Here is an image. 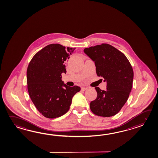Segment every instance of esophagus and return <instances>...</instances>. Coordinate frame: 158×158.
<instances>
[{
  "mask_svg": "<svg viewBox=\"0 0 158 158\" xmlns=\"http://www.w3.org/2000/svg\"><path fill=\"white\" fill-rule=\"evenodd\" d=\"M86 89H87V88L82 87L81 88V90L82 91H85Z\"/></svg>",
  "mask_w": 158,
  "mask_h": 158,
  "instance_id": "esophagus-1",
  "label": "esophagus"
}]
</instances>
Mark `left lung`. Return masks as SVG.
<instances>
[{
    "label": "left lung",
    "instance_id": "left-lung-1",
    "mask_svg": "<svg viewBox=\"0 0 158 158\" xmlns=\"http://www.w3.org/2000/svg\"><path fill=\"white\" fill-rule=\"evenodd\" d=\"M84 52L95 62L98 76L106 81V90L95 87L98 96L90 102V109L97 116H114L130 95L133 81L132 66L123 53L108 44L85 48Z\"/></svg>",
    "mask_w": 158,
    "mask_h": 158
}]
</instances>
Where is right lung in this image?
Instances as JSON below:
<instances>
[{"label": "right lung", "mask_w": 158, "mask_h": 158, "mask_svg": "<svg viewBox=\"0 0 158 158\" xmlns=\"http://www.w3.org/2000/svg\"><path fill=\"white\" fill-rule=\"evenodd\" d=\"M75 49L50 44L36 53L28 65L29 95L36 108L46 118H56L66 113L73 97L81 91L77 85L69 87L62 81L61 74L66 73L63 63Z\"/></svg>", "instance_id": "1"}]
</instances>
